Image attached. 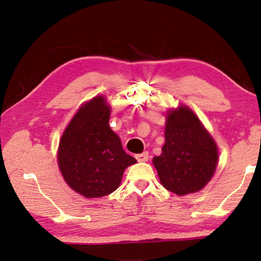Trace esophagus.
Returning a JSON list of instances; mask_svg holds the SVG:
<instances>
[{
	"label": "esophagus",
	"instance_id": "esophagus-1",
	"mask_svg": "<svg viewBox=\"0 0 261 261\" xmlns=\"http://www.w3.org/2000/svg\"><path fill=\"white\" fill-rule=\"evenodd\" d=\"M135 158L138 159V162H140V163H144V162H147L148 159H149V154H148V152H142V153L136 154Z\"/></svg>",
	"mask_w": 261,
	"mask_h": 261
}]
</instances>
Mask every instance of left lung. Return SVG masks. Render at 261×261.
Returning a JSON list of instances; mask_svg holds the SVG:
<instances>
[{"instance_id":"left-lung-1","label":"left lung","mask_w":261,"mask_h":261,"mask_svg":"<svg viewBox=\"0 0 261 261\" xmlns=\"http://www.w3.org/2000/svg\"><path fill=\"white\" fill-rule=\"evenodd\" d=\"M165 144L153 157L159 180L179 196L197 193L212 179L218 164L217 144L198 117L186 105L170 110Z\"/></svg>"}]
</instances>
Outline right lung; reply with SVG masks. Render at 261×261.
Returning <instances> with one entry per match:
<instances>
[{
	"mask_svg": "<svg viewBox=\"0 0 261 261\" xmlns=\"http://www.w3.org/2000/svg\"><path fill=\"white\" fill-rule=\"evenodd\" d=\"M110 112L103 96L91 98L77 110L59 142L57 161L64 180L87 198L113 193L126 167L136 163L110 128Z\"/></svg>",
	"mask_w": 261,
	"mask_h": 261,
	"instance_id": "right-lung-1",
	"label": "right lung"
}]
</instances>
